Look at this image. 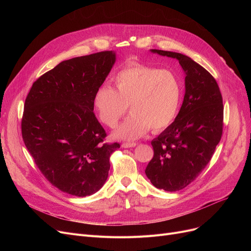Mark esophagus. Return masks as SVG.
<instances>
[{"mask_svg":"<svg viewBox=\"0 0 251 251\" xmlns=\"http://www.w3.org/2000/svg\"><path fill=\"white\" fill-rule=\"evenodd\" d=\"M137 146L136 142H124L122 144V148L124 149H129V148H134Z\"/></svg>","mask_w":251,"mask_h":251,"instance_id":"obj_1","label":"esophagus"}]
</instances>
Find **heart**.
<instances>
[{"label": "heart", "instance_id": "b5f03b06", "mask_svg": "<svg viewBox=\"0 0 251 251\" xmlns=\"http://www.w3.org/2000/svg\"><path fill=\"white\" fill-rule=\"evenodd\" d=\"M115 88L100 85L94 95V107L100 122L114 127L129 105L131 113L114 131L116 138L134 140L151 128L160 131L175 120L182 100V83L170 69L131 63L114 77Z\"/></svg>", "mask_w": 251, "mask_h": 251}]
</instances>
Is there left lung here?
Here are the masks:
<instances>
[{
  "label": "left lung",
  "instance_id": "left-lung-1",
  "mask_svg": "<svg viewBox=\"0 0 251 251\" xmlns=\"http://www.w3.org/2000/svg\"><path fill=\"white\" fill-rule=\"evenodd\" d=\"M177 59L185 73V95L174 122L151 141L153 157L146 174L165 191L185 188L212 159L223 132V99L216 79L191 58L175 51L151 50Z\"/></svg>",
  "mask_w": 251,
  "mask_h": 251
}]
</instances>
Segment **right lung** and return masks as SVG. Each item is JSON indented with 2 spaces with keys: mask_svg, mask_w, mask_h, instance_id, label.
I'll use <instances>...</instances> for the list:
<instances>
[{
  "mask_svg": "<svg viewBox=\"0 0 251 251\" xmlns=\"http://www.w3.org/2000/svg\"><path fill=\"white\" fill-rule=\"evenodd\" d=\"M116 62L104 50L58 64L32 84L24 103L22 137L44 176L58 189L84 197L109 175L120 144L107 136L94 113V95Z\"/></svg>",
  "mask_w": 251,
  "mask_h": 251,
  "instance_id": "add662e5",
  "label": "right lung"
}]
</instances>
